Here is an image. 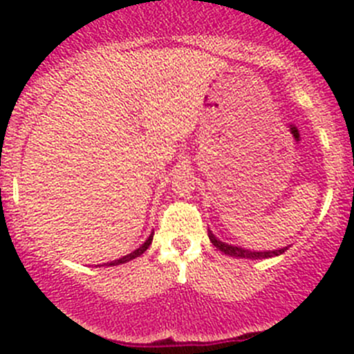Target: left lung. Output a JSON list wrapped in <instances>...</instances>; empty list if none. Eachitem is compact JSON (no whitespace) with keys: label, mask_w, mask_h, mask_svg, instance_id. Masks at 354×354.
I'll use <instances>...</instances> for the list:
<instances>
[{"label":"left lung","mask_w":354,"mask_h":354,"mask_svg":"<svg viewBox=\"0 0 354 354\" xmlns=\"http://www.w3.org/2000/svg\"><path fill=\"white\" fill-rule=\"evenodd\" d=\"M209 238H210V241H212V245L216 246L217 250H221V252H224L226 255H230V257H240V259H270V257L281 255V253H284L288 250V246H286V248L274 250V252H270V250H269V252H250V250L240 248V246L223 243V241L217 240V238L214 236L210 231H209Z\"/></svg>","instance_id":"left-lung-1"}]
</instances>
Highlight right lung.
Masks as SVG:
<instances>
[{
	"mask_svg": "<svg viewBox=\"0 0 354 354\" xmlns=\"http://www.w3.org/2000/svg\"><path fill=\"white\" fill-rule=\"evenodd\" d=\"M152 236H154V231H152L151 236H149L147 240H145V243L142 245L140 248H137V250H135V252H131L130 255H124V257H121V259L113 260V262H109L108 266H109V267H111V266H120V263H127V262H130V260H133V259H137V257H140L142 253H144L145 250H147L149 246H151V243H152Z\"/></svg>",
	"mask_w": 354,
	"mask_h": 354,
	"instance_id": "1",
	"label": "right lung"
}]
</instances>
